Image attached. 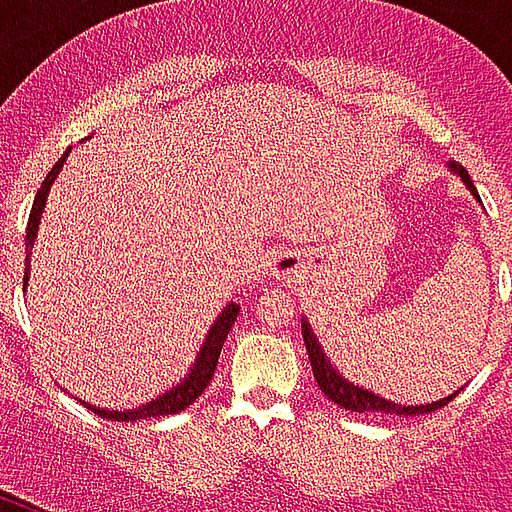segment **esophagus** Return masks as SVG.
<instances>
[{"label":"esophagus","instance_id":"1","mask_svg":"<svg viewBox=\"0 0 512 512\" xmlns=\"http://www.w3.org/2000/svg\"><path fill=\"white\" fill-rule=\"evenodd\" d=\"M293 268H296V260L290 255H279L277 260H274V274H282V277H285Z\"/></svg>","mask_w":512,"mask_h":512}]
</instances>
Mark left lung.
I'll return each mask as SVG.
<instances>
[{
  "label": "left lung",
  "instance_id": "8db88e82",
  "mask_svg": "<svg viewBox=\"0 0 512 512\" xmlns=\"http://www.w3.org/2000/svg\"><path fill=\"white\" fill-rule=\"evenodd\" d=\"M452 169L461 175V180L469 186L474 197H477V189H474L472 178H469V172L458 164H452ZM304 343H307V354H310V365H312V373H315V381L321 386V392L332 403L337 406L348 408V411H359V414H397V417H419V414H430V411H436V408H444L450 403L452 397L458 395H450V397H441L439 403H428V406H397V403H389L384 397L373 395V392H365V389H359V386L348 384L332 365H329V359L323 356L321 345L315 343V337L312 332L307 329V323H304Z\"/></svg>",
  "mask_w": 512,
  "mask_h": 512
}]
</instances>
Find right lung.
<instances>
[{
  "instance_id": "obj_1",
  "label": "right lung",
  "mask_w": 512,
  "mask_h": 512,
  "mask_svg": "<svg viewBox=\"0 0 512 512\" xmlns=\"http://www.w3.org/2000/svg\"><path fill=\"white\" fill-rule=\"evenodd\" d=\"M71 153V147L62 153V158L51 167V172L43 180V186L35 194V202H32V211H29V222H27V268H24V285H27V271H29V255H32V244H35V235H38V222H40V213L46 208V197H49V189L54 178L60 175L62 164H65V158ZM235 318H238V307L230 304L227 310L216 318V323L211 326V334H208V340L202 345L200 356H197V365L189 373V378L183 381L175 389H169L167 395L156 397L153 403H147L142 408H134V411H106V408H93L87 406L93 414L104 419H112V422H134V419H150V417H167V414H178L183 408H189L197 397L208 389L213 378V370H216V362H219V354H222V345L227 340V334L233 329Z\"/></svg>"
}]
</instances>
